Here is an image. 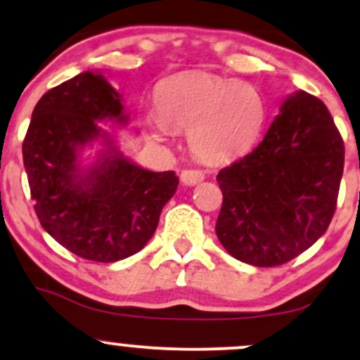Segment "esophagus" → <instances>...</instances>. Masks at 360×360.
Instances as JSON below:
<instances>
[{"label":"esophagus","instance_id":"1","mask_svg":"<svg viewBox=\"0 0 360 360\" xmlns=\"http://www.w3.org/2000/svg\"><path fill=\"white\" fill-rule=\"evenodd\" d=\"M203 179L205 172L200 171V169H184V171L181 172V181H183L186 186H194L201 183Z\"/></svg>","mask_w":360,"mask_h":360}]
</instances>
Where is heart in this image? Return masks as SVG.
Listing matches in <instances>:
<instances>
[{"label": "heart", "instance_id": "heart-1", "mask_svg": "<svg viewBox=\"0 0 360 360\" xmlns=\"http://www.w3.org/2000/svg\"><path fill=\"white\" fill-rule=\"evenodd\" d=\"M157 118L150 128L164 140L169 130H187L193 154L225 160L245 152L259 139L267 108L257 88L212 74L172 77L157 93Z\"/></svg>", "mask_w": 360, "mask_h": 360}]
</instances>
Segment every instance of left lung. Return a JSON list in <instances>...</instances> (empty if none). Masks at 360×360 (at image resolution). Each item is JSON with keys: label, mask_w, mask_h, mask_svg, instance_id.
I'll return each mask as SVG.
<instances>
[{"label": "left lung", "mask_w": 360, "mask_h": 360, "mask_svg": "<svg viewBox=\"0 0 360 360\" xmlns=\"http://www.w3.org/2000/svg\"><path fill=\"white\" fill-rule=\"evenodd\" d=\"M344 155L325 103L307 91L289 94L262 142L218 172V240L257 267L298 257L332 221Z\"/></svg>", "instance_id": "8db88e82"}]
</instances>
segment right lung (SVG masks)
I'll list each match as a JSON object with an SVG mask.
<instances>
[{
  "label": "right lung",
  "mask_w": 360,
  "mask_h": 360,
  "mask_svg": "<svg viewBox=\"0 0 360 360\" xmlns=\"http://www.w3.org/2000/svg\"><path fill=\"white\" fill-rule=\"evenodd\" d=\"M96 122H128L122 96L101 72H81L49 89L32 113L23 166L45 232L82 259L117 262L150 240L179 177L128 160ZM100 138L105 150L84 172L80 150Z\"/></svg>",
  "instance_id": "obj_1"
}]
</instances>
